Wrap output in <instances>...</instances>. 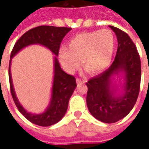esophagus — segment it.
Segmentation results:
<instances>
[{"label": "esophagus", "mask_w": 149, "mask_h": 149, "mask_svg": "<svg viewBox=\"0 0 149 149\" xmlns=\"http://www.w3.org/2000/svg\"><path fill=\"white\" fill-rule=\"evenodd\" d=\"M85 82H86V81H85L84 79H79V78H77V83L78 84H80V85L84 84Z\"/></svg>", "instance_id": "1"}]
</instances>
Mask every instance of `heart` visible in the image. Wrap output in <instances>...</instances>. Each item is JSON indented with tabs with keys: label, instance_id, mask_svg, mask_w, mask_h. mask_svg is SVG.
<instances>
[{
	"label": "heart",
	"instance_id": "b5f03b06",
	"mask_svg": "<svg viewBox=\"0 0 149 149\" xmlns=\"http://www.w3.org/2000/svg\"><path fill=\"white\" fill-rule=\"evenodd\" d=\"M114 46V36L108 29L84 31L70 38L69 47L60 48L59 58L68 72H73L79 66V58L83 67L96 74L108 67L113 58Z\"/></svg>",
	"mask_w": 149,
	"mask_h": 149
}]
</instances>
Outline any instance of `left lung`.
<instances>
[{
	"label": "left lung",
	"mask_w": 149,
	"mask_h": 149,
	"mask_svg": "<svg viewBox=\"0 0 149 149\" xmlns=\"http://www.w3.org/2000/svg\"><path fill=\"white\" fill-rule=\"evenodd\" d=\"M118 38V50L111 65L101 74L87 83L86 104L92 115L104 123H115L127 116L139 97L141 68L140 56L128 35L116 27L109 25ZM124 74V92L116 95L113 77Z\"/></svg>",
	"instance_id": "1"
}]
</instances>
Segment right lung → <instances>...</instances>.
<instances>
[{"mask_svg":"<svg viewBox=\"0 0 149 149\" xmlns=\"http://www.w3.org/2000/svg\"><path fill=\"white\" fill-rule=\"evenodd\" d=\"M72 29L65 27H54L41 25L26 31L15 44L9 63V82L10 93L18 111L30 122L42 127H48L55 125L63 118L67 111L68 104L74 91L77 83L72 75L67 74L60 67L57 57L54 58V77L52 96L50 105L45 112L35 115L28 112L19 104L15 94L10 75V63L14 56L22 48L29 45L38 44L48 48L56 56L63 38Z\"/></svg>","mask_w":149,"mask_h":149,"instance_id":"obj_1","label":"right lung"}]
</instances>
